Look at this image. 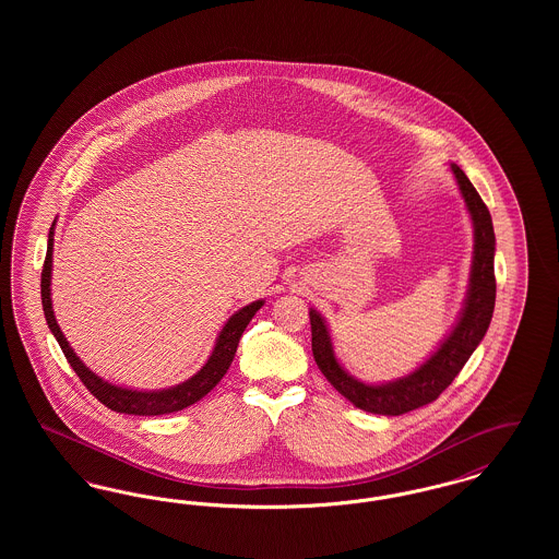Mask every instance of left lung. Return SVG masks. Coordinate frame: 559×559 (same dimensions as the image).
Returning a JSON list of instances; mask_svg holds the SVG:
<instances>
[{
    "instance_id": "obj_1",
    "label": "left lung",
    "mask_w": 559,
    "mask_h": 559,
    "mask_svg": "<svg viewBox=\"0 0 559 559\" xmlns=\"http://www.w3.org/2000/svg\"><path fill=\"white\" fill-rule=\"evenodd\" d=\"M452 174L459 182L461 194L467 203V210L474 219V264L469 278V293L465 299L463 314L452 329L451 335L438 352L408 377L385 385H365L352 379L337 362L331 337L324 320L320 319L317 310H310L312 324V354L319 365L320 372L326 381L354 406L374 413V415H404L415 408H421L438 399L452 379L465 367L474 349L478 347L481 337L488 331V324L495 310L497 297V281H495V230L490 212L484 205L478 190L469 182L461 167L452 165Z\"/></svg>"
}]
</instances>
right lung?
<instances>
[{"label": "right lung", "instance_id": "1", "mask_svg": "<svg viewBox=\"0 0 559 559\" xmlns=\"http://www.w3.org/2000/svg\"><path fill=\"white\" fill-rule=\"evenodd\" d=\"M53 228H50V237H48V253L44 260V270H41V304H44V314L48 320V326L56 337V342L60 344L62 354L67 356L71 369L78 372L81 383L90 390L92 396L100 400L110 411L117 413H126V415H142V417H153V415H169L176 411H182L190 404H194L197 400L203 399L205 394H210L213 388L219 383V379L226 374L235 354L239 346L240 335L247 329L249 320L255 317V312L264 306V301H253L249 306H245L235 317L226 322V326L222 329L215 347H213L210 360L205 362V367L197 372L194 377H190L185 383L171 388V390H160V392H133L126 388H117L110 385L108 381H103L100 377H96L90 371L80 358L75 356V352L69 346V342L64 340L58 322L53 319L52 299H50V276H52V247H53Z\"/></svg>", "mask_w": 559, "mask_h": 559}]
</instances>
